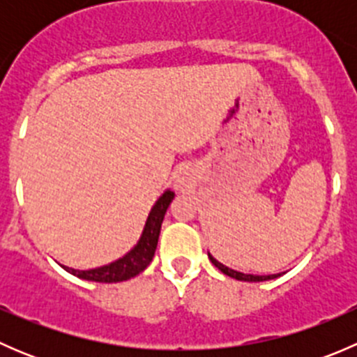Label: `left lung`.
I'll list each match as a JSON object with an SVG mask.
<instances>
[{
    "label": "left lung",
    "mask_w": 357,
    "mask_h": 357,
    "mask_svg": "<svg viewBox=\"0 0 357 357\" xmlns=\"http://www.w3.org/2000/svg\"><path fill=\"white\" fill-rule=\"evenodd\" d=\"M208 259H211V262L215 266V268L219 269V271L225 273L226 276H231V278L240 280V282H266V280H273V278H278V276H282L280 273H278V275H268V276H264V275H262V276L261 275H245V273L235 271V269H231V268H228V266L221 264V262L215 261V259L212 257L211 254H208Z\"/></svg>",
    "instance_id": "8db88e82"
}]
</instances>
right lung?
Segmentation results:
<instances>
[{
    "instance_id": "1",
    "label": "right lung",
    "mask_w": 357,
    "mask_h": 357,
    "mask_svg": "<svg viewBox=\"0 0 357 357\" xmlns=\"http://www.w3.org/2000/svg\"><path fill=\"white\" fill-rule=\"evenodd\" d=\"M172 199H174V192H171V190H165V192L162 193L160 199L155 202V205H153L152 211H150L149 219H146L145 228H143V233L142 236H139L138 243H136L135 248H131L124 257L117 259V261L110 262V264L107 266H102V268L88 269V271L72 269L67 268V266H62V268L70 273V275L77 276V278L98 283H117L135 278L136 275H139V273L152 262L153 255H155L162 221H164L165 211H167Z\"/></svg>"
}]
</instances>
